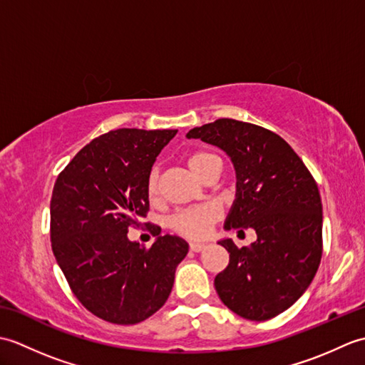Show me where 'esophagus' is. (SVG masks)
Instances as JSON below:
<instances>
[{"instance_id":"obj_1","label":"esophagus","mask_w":365,"mask_h":365,"mask_svg":"<svg viewBox=\"0 0 365 365\" xmlns=\"http://www.w3.org/2000/svg\"><path fill=\"white\" fill-rule=\"evenodd\" d=\"M205 247V245L204 243H190V250L192 251V252H200Z\"/></svg>"}]
</instances>
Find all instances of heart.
Wrapping results in <instances>:
<instances>
[{
    "instance_id": "obj_1",
    "label": "heart",
    "mask_w": 365,
    "mask_h": 365,
    "mask_svg": "<svg viewBox=\"0 0 365 365\" xmlns=\"http://www.w3.org/2000/svg\"><path fill=\"white\" fill-rule=\"evenodd\" d=\"M188 166L199 178H204L213 169H221V160L215 153L207 150L192 152L188 157ZM145 195L150 200L160 197V170L153 166L145 180ZM221 218V208L215 204H202L197 207L185 208L170 216L169 226L175 234L187 238H204L212 224Z\"/></svg>"
}]
</instances>
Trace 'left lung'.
I'll return each mask as SVG.
<instances>
[{
    "label": "left lung",
    "instance_id": "left-lung-1",
    "mask_svg": "<svg viewBox=\"0 0 365 365\" xmlns=\"http://www.w3.org/2000/svg\"><path fill=\"white\" fill-rule=\"evenodd\" d=\"M187 136L221 147L234 161L237 199L224 227L257 234L251 246L220 242L229 265L215 277V289L243 319H273L306 292L320 265L323 213L315 178L281 136L254 123L218 119Z\"/></svg>",
    "mask_w": 365,
    "mask_h": 365
}]
</instances>
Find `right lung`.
<instances>
[{"label":"right lung","instance_id":"1","mask_svg":"<svg viewBox=\"0 0 365 365\" xmlns=\"http://www.w3.org/2000/svg\"><path fill=\"white\" fill-rule=\"evenodd\" d=\"M177 130L119 128L84 145L61 170L50 202L53 254L81 304L98 319L135 324L165 304L188 243L130 242L149 212L147 174ZM155 235H158V232Z\"/></svg>","mask_w":365,"mask_h":365}]
</instances>
